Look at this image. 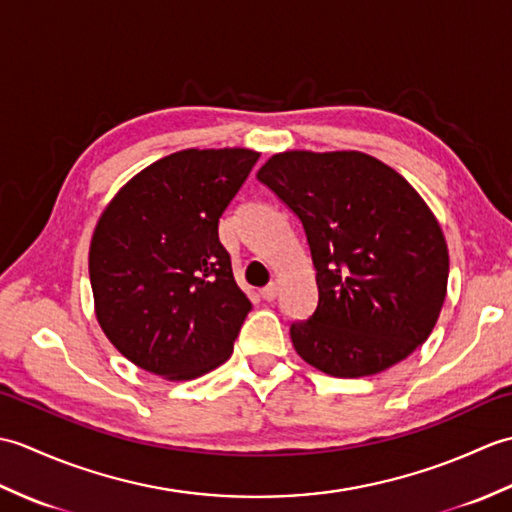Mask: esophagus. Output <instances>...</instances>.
I'll return each mask as SVG.
<instances>
[{"label":"esophagus","mask_w":512,"mask_h":512,"mask_svg":"<svg viewBox=\"0 0 512 512\" xmlns=\"http://www.w3.org/2000/svg\"><path fill=\"white\" fill-rule=\"evenodd\" d=\"M279 295V286L277 284H268L266 288H262V299L264 301H275Z\"/></svg>","instance_id":"1"}]
</instances>
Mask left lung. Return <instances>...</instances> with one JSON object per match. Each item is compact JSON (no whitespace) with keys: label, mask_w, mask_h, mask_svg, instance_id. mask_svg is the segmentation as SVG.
<instances>
[{"label":"left lung","mask_w":512,"mask_h":512,"mask_svg":"<svg viewBox=\"0 0 512 512\" xmlns=\"http://www.w3.org/2000/svg\"><path fill=\"white\" fill-rule=\"evenodd\" d=\"M257 180L299 217L317 270V310L290 325L303 361L361 378L429 339L447 297L449 248L396 169L363 151L292 149L270 156Z\"/></svg>","instance_id":"obj_1"}]
</instances>
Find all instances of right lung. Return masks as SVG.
Here are the masks:
<instances>
[{
	"mask_svg": "<svg viewBox=\"0 0 512 512\" xmlns=\"http://www.w3.org/2000/svg\"><path fill=\"white\" fill-rule=\"evenodd\" d=\"M259 151L182 149L123 184L90 242L94 312L107 339L149 374L193 380L220 367L253 308L217 224Z\"/></svg>",
	"mask_w": 512,
	"mask_h": 512,
	"instance_id": "right-lung-1",
	"label": "right lung"
}]
</instances>
